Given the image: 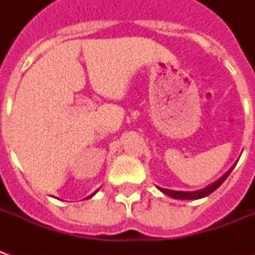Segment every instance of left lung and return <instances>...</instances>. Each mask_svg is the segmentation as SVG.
Returning a JSON list of instances; mask_svg holds the SVG:
<instances>
[{"label": "left lung", "instance_id": "8db88e82", "mask_svg": "<svg viewBox=\"0 0 255 255\" xmlns=\"http://www.w3.org/2000/svg\"><path fill=\"white\" fill-rule=\"evenodd\" d=\"M235 165L236 164H234V165L231 166L230 169L225 172L224 175L220 177V179H217L216 182L212 183V184H209V186H206L205 188L197 190V191H175V190H168V188L158 187V186H157V188H158L161 192H164L166 195H169L171 198H173V199H201V198L208 197L212 192L216 191V190L224 183L225 179L230 176V173L232 172V169L235 168Z\"/></svg>", "mask_w": 255, "mask_h": 255}]
</instances>
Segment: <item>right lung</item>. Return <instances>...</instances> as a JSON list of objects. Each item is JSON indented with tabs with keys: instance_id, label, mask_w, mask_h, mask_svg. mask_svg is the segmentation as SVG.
I'll return each instance as SVG.
<instances>
[{
	"instance_id": "add662e5",
	"label": "right lung",
	"mask_w": 255,
	"mask_h": 255,
	"mask_svg": "<svg viewBox=\"0 0 255 255\" xmlns=\"http://www.w3.org/2000/svg\"><path fill=\"white\" fill-rule=\"evenodd\" d=\"M97 191H98V190H97ZM97 191H95V192H97ZM95 192H93V194H91V195H89V197L86 198V199H89V198H91V197H94V195H95Z\"/></svg>"
}]
</instances>
